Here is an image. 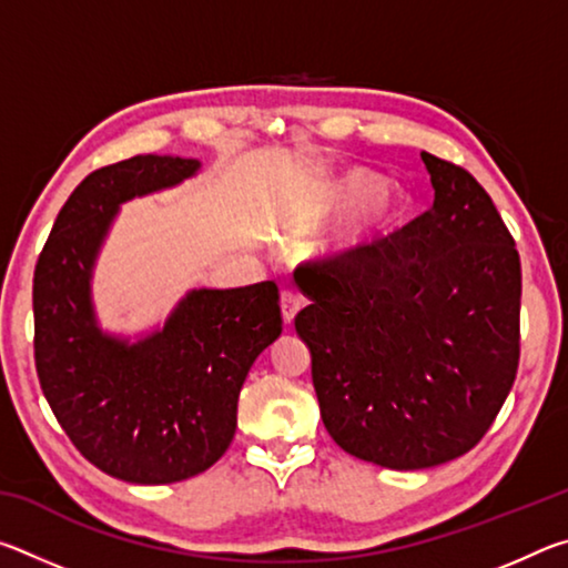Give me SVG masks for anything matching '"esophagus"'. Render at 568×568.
<instances>
[{
    "label": "esophagus",
    "mask_w": 568,
    "mask_h": 568,
    "mask_svg": "<svg viewBox=\"0 0 568 568\" xmlns=\"http://www.w3.org/2000/svg\"><path fill=\"white\" fill-rule=\"evenodd\" d=\"M301 305H303L301 295L293 293V291H283V295H281V311H283L285 325H291L295 321V315H297V311H301Z\"/></svg>",
    "instance_id": "34e87169"
}]
</instances>
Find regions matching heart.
Returning a JSON list of instances; mask_svg holds the SVG:
<instances>
[{"instance_id": "obj_1", "label": "heart", "mask_w": 568, "mask_h": 568, "mask_svg": "<svg viewBox=\"0 0 568 568\" xmlns=\"http://www.w3.org/2000/svg\"><path fill=\"white\" fill-rule=\"evenodd\" d=\"M381 180L365 170H351L345 175L335 178L328 187H325V205L335 210H345L358 205L371 192H376ZM408 213L406 197L393 190H383L381 195L373 200V205L365 213L353 220L348 227L333 233L328 240L321 243V253L333 261H355V257L368 253L383 240L390 237L403 225Z\"/></svg>"}]
</instances>
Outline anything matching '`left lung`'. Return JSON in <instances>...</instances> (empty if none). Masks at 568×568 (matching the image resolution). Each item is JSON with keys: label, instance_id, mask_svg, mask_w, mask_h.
I'll list each match as a JSON object with an SVG mask.
<instances>
[{"label": "left lung", "instance_id": "obj_1", "mask_svg": "<svg viewBox=\"0 0 568 568\" xmlns=\"http://www.w3.org/2000/svg\"><path fill=\"white\" fill-rule=\"evenodd\" d=\"M434 205L355 261L305 263L295 331L345 454L418 470L468 454L518 371L521 261L468 170L420 152ZM312 267L307 268L306 265Z\"/></svg>", "mask_w": 568, "mask_h": 568}]
</instances>
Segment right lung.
<instances>
[{
  "label": "right lung",
  "mask_w": 568,
  "mask_h": 568,
  "mask_svg": "<svg viewBox=\"0 0 568 568\" xmlns=\"http://www.w3.org/2000/svg\"><path fill=\"white\" fill-rule=\"evenodd\" d=\"M197 170V160L170 155L94 170L60 210L34 267V363L44 398L77 450L130 484H175L213 466L235 436L250 365L283 331L273 281L192 291L138 343L98 325L92 265L120 205Z\"/></svg>",
  "instance_id": "add662e5"
}]
</instances>
